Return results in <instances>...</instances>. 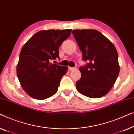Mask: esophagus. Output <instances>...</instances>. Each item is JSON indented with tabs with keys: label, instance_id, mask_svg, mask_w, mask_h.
<instances>
[{
	"label": "esophagus",
	"instance_id": "obj_1",
	"mask_svg": "<svg viewBox=\"0 0 134 134\" xmlns=\"http://www.w3.org/2000/svg\"><path fill=\"white\" fill-rule=\"evenodd\" d=\"M77 68L76 67H69V70L70 71H73V70H76Z\"/></svg>",
	"mask_w": 134,
	"mask_h": 134
}]
</instances>
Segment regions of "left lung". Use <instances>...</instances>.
Wrapping results in <instances>:
<instances>
[{"label":"left lung","instance_id":"8db88e82","mask_svg":"<svg viewBox=\"0 0 134 134\" xmlns=\"http://www.w3.org/2000/svg\"><path fill=\"white\" fill-rule=\"evenodd\" d=\"M72 33L82 59L88 63L80 67L81 77L76 82V89L91 98L102 97L111 90L120 73L115 47L96 30H73Z\"/></svg>","mask_w":134,"mask_h":134}]
</instances>
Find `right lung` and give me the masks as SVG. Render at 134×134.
Returning <instances> with one entry per match:
<instances>
[{"instance_id":"obj_1","label":"right lung","mask_w":134,"mask_h":134,"mask_svg":"<svg viewBox=\"0 0 134 134\" xmlns=\"http://www.w3.org/2000/svg\"><path fill=\"white\" fill-rule=\"evenodd\" d=\"M71 29L41 30L24 46L17 65V76L24 91L33 98L45 99L58 91L68 67L50 63L59 57V47Z\"/></svg>"}]
</instances>
